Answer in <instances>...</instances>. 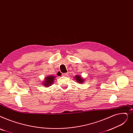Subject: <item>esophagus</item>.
<instances>
[{
  "instance_id": "obj_1",
  "label": "esophagus",
  "mask_w": 133,
  "mask_h": 133,
  "mask_svg": "<svg viewBox=\"0 0 133 133\" xmlns=\"http://www.w3.org/2000/svg\"><path fill=\"white\" fill-rule=\"evenodd\" d=\"M67 75H68V73H63V74H62V76H64V77L67 76Z\"/></svg>"
}]
</instances>
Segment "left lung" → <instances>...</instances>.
Returning a JSON list of instances; mask_svg holds the SVG:
<instances>
[{"label": "left lung", "instance_id": "obj_1", "mask_svg": "<svg viewBox=\"0 0 133 133\" xmlns=\"http://www.w3.org/2000/svg\"><path fill=\"white\" fill-rule=\"evenodd\" d=\"M75 79H76L77 82L80 84L84 83L85 81V79H84L81 76H79V75H77V76H75Z\"/></svg>", "mask_w": 133, "mask_h": 133}]
</instances>
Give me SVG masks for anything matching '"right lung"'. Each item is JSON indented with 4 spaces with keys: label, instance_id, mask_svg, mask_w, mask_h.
<instances>
[{
    "label": "right lung",
    "instance_id": "obj_1",
    "mask_svg": "<svg viewBox=\"0 0 133 133\" xmlns=\"http://www.w3.org/2000/svg\"><path fill=\"white\" fill-rule=\"evenodd\" d=\"M55 78V76H49L47 77H45L44 79V80H43L42 84H43L44 87L49 88V86H51V85H52L53 84Z\"/></svg>",
    "mask_w": 133,
    "mask_h": 133
}]
</instances>
